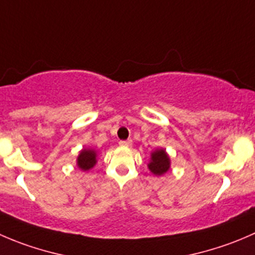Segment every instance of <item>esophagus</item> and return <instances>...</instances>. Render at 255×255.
<instances>
[{"instance_id": "esophagus-1", "label": "esophagus", "mask_w": 255, "mask_h": 255, "mask_svg": "<svg viewBox=\"0 0 255 255\" xmlns=\"http://www.w3.org/2000/svg\"><path fill=\"white\" fill-rule=\"evenodd\" d=\"M120 145H121V147H130V145H132V139L121 140Z\"/></svg>"}]
</instances>
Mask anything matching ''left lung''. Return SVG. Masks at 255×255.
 Returning <instances> with one entry per match:
<instances>
[{
    "label": "left lung",
    "mask_w": 255,
    "mask_h": 255,
    "mask_svg": "<svg viewBox=\"0 0 255 255\" xmlns=\"http://www.w3.org/2000/svg\"><path fill=\"white\" fill-rule=\"evenodd\" d=\"M170 159L164 149H157L150 154V162L148 164L150 172L155 175H162L169 170Z\"/></svg>",
    "instance_id": "obj_1"
}]
</instances>
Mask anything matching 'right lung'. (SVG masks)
<instances>
[{
	"label": "right lung",
	"instance_id": "add662e5",
	"mask_svg": "<svg viewBox=\"0 0 255 255\" xmlns=\"http://www.w3.org/2000/svg\"><path fill=\"white\" fill-rule=\"evenodd\" d=\"M96 157H97V153H96L95 149H88V148L82 149L77 158L78 168H81L82 170H90L97 163V158Z\"/></svg>",
	"mask_w": 255,
	"mask_h": 255
}]
</instances>
